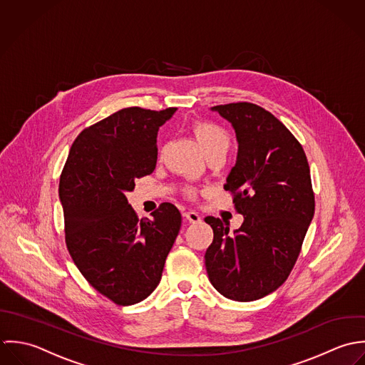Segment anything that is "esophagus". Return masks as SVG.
I'll return each mask as SVG.
<instances>
[{"label": "esophagus", "instance_id": "esophagus-1", "mask_svg": "<svg viewBox=\"0 0 365 365\" xmlns=\"http://www.w3.org/2000/svg\"><path fill=\"white\" fill-rule=\"evenodd\" d=\"M183 217L189 222H199L202 220V217L196 212H186V213H183Z\"/></svg>", "mask_w": 365, "mask_h": 365}]
</instances>
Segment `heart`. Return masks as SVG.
I'll use <instances>...</instances> for the list:
<instances>
[{"instance_id": "1", "label": "heart", "mask_w": 365, "mask_h": 365, "mask_svg": "<svg viewBox=\"0 0 365 365\" xmlns=\"http://www.w3.org/2000/svg\"><path fill=\"white\" fill-rule=\"evenodd\" d=\"M193 133L207 158L213 155H227L231 141L224 128L213 123H197Z\"/></svg>"}]
</instances>
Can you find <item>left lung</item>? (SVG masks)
<instances>
[{"instance_id": "obj_1", "label": "left lung", "mask_w": 365, "mask_h": 365, "mask_svg": "<svg viewBox=\"0 0 365 365\" xmlns=\"http://www.w3.org/2000/svg\"><path fill=\"white\" fill-rule=\"evenodd\" d=\"M235 131L237 160L224 189L234 193L244 221L206 217L213 228L205 254L209 279L237 302H251L277 291L289 277L314 215L309 163L302 145L271 113L251 103L210 108Z\"/></svg>"}]
</instances>
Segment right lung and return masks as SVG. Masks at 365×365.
Returning <instances> with one entry per match:
<instances>
[{"mask_svg":"<svg viewBox=\"0 0 365 365\" xmlns=\"http://www.w3.org/2000/svg\"><path fill=\"white\" fill-rule=\"evenodd\" d=\"M178 108L130 107L86 128L71 148L59 182L68 250L88 284L121 306L158 287L179 234V210L163 203L138 220L127 193L153 172L159 127Z\"/></svg>","mask_w":365,"mask_h":365,"instance_id":"1","label":"right lung"}]
</instances>
